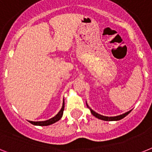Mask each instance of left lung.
Instances as JSON below:
<instances>
[{"instance_id": "left-lung-1", "label": "left lung", "mask_w": 152, "mask_h": 152, "mask_svg": "<svg viewBox=\"0 0 152 152\" xmlns=\"http://www.w3.org/2000/svg\"><path fill=\"white\" fill-rule=\"evenodd\" d=\"M86 106H87L88 107H89V106L87 105V104H86ZM90 112H91V113L94 116V117H97L98 119L103 120V121H119V120H121V119H123L124 117H125L126 116H127V114H128V113L131 111V110H129L128 112H126L125 113H123V114H121V115L116 116V117H106V116L100 115V114H99V113H96L95 111H94V110H93L92 109H90Z\"/></svg>"}]
</instances>
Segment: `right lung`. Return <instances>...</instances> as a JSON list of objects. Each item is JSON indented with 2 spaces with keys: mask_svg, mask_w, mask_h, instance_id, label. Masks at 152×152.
<instances>
[{
  "mask_svg": "<svg viewBox=\"0 0 152 152\" xmlns=\"http://www.w3.org/2000/svg\"><path fill=\"white\" fill-rule=\"evenodd\" d=\"M64 107H65V103L63 101V104H62V107L61 108V110H59L58 113H57L56 115L53 117L52 118L49 120H47V121H30L31 124H32L34 125H37V126H48L50 125V124H52L56 123V122L58 121L59 120L62 118V114H63V111H64Z\"/></svg>",
  "mask_w": 152,
  "mask_h": 152,
  "instance_id": "right-lung-1",
  "label": "right lung"
}]
</instances>
